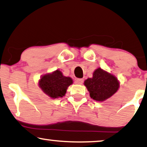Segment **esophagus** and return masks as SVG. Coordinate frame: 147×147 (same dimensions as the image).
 I'll return each mask as SVG.
<instances>
[{"label":"esophagus","mask_w":147,"mask_h":147,"mask_svg":"<svg viewBox=\"0 0 147 147\" xmlns=\"http://www.w3.org/2000/svg\"><path fill=\"white\" fill-rule=\"evenodd\" d=\"M76 82L78 84H82V82H83V79H82V78H77V79L76 80Z\"/></svg>","instance_id":"esophagus-1"}]
</instances>
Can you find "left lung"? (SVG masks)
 <instances>
[{"mask_svg": "<svg viewBox=\"0 0 147 147\" xmlns=\"http://www.w3.org/2000/svg\"><path fill=\"white\" fill-rule=\"evenodd\" d=\"M90 93V96L96 101H104L112 96L119 88V82L114 75L100 68L96 69L92 78L84 82Z\"/></svg>", "mask_w": 147, "mask_h": 147, "instance_id": "obj_1", "label": "left lung"}]
</instances>
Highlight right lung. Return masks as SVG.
<instances>
[{
	"instance_id": "right-lung-1",
	"label": "right lung",
	"mask_w": 147,
	"mask_h": 147,
	"mask_svg": "<svg viewBox=\"0 0 147 147\" xmlns=\"http://www.w3.org/2000/svg\"><path fill=\"white\" fill-rule=\"evenodd\" d=\"M73 82L71 77L63 76L61 71L57 70L52 73L43 75L39 80L38 85L51 98H57L65 96L67 88Z\"/></svg>"
}]
</instances>
